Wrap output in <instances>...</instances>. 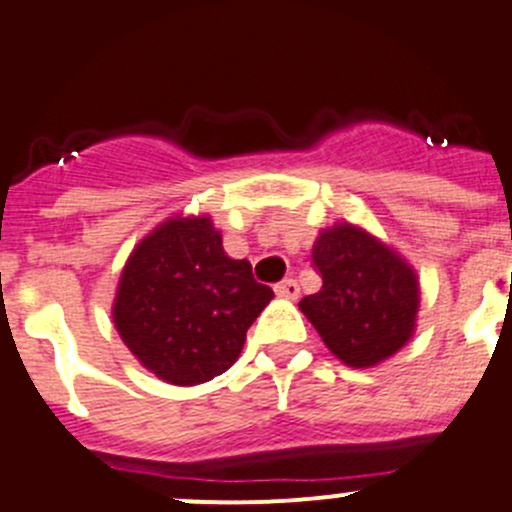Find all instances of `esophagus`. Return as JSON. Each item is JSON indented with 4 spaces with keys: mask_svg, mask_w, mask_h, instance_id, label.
<instances>
[{
    "mask_svg": "<svg viewBox=\"0 0 512 512\" xmlns=\"http://www.w3.org/2000/svg\"><path fill=\"white\" fill-rule=\"evenodd\" d=\"M273 291H276V296L288 298V301H296L298 293H301V288H298V283L293 281V278H286V281L276 283V288H273Z\"/></svg>",
    "mask_w": 512,
    "mask_h": 512,
    "instance_id": "esophagus-1",
    "label": "esophagus"
}]
</instances>
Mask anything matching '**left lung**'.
<instances>
[{
    "instance_id": "8db88e82",
    "label": "left lung",
    "mask_w": 512,
    "mask_h": 512,
    "mask_svg": "<svg viewBox=\"0 0 512 512\" xmlns=\"http://www.w3.org/2000/svg\"><path fill=\"white\" fill-rule=\"evenodd\" d=\"M313 263L321 291L298 308L328 351L351 368H373L396 356L416 333L421 283L393 246L348 221L321 229Z\"/></svg>"
}]
</instances>
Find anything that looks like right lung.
Here are the masks:
<instances>
[{
    "label": "right lung",
    "instance_id": "add662e5",
    "mask_svg": "<svg viewBox=\"0 0 512 512\" xmlns=\"http://www.w3.org/2000/svg\"><path fill=\"white\" fill-rule=\"evenodd\" d=\"M273 291L224 251L211 216L176 214L134 246L111 318L131 356L171 386L229 371Z\"/></svg>",
    "mask_w": 512,
    "mask_h": 512
}]
</instances>
